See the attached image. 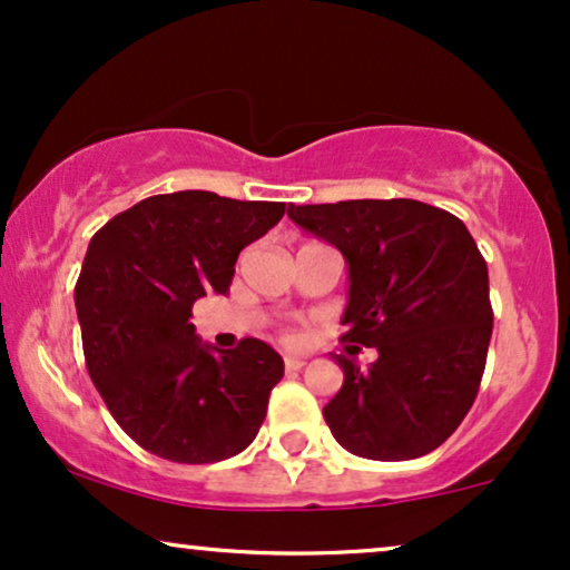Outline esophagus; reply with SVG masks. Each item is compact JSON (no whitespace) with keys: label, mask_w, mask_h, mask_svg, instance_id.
Instances as JSON below:
<instances>
[{"label":"esophagus","mask_w":570,"mask_h":570,"mask_svg":"<svg viewBox=\"0 0 570 570\" xmlns=\"http://www.w3.org/2000/svg\"><path fill=\"white\" fill-rule=\"evenodd\" d=\"M306 364L304 356H285V370H301Z\"/></svg>","instance_id":"obj_1"}]
</instances>
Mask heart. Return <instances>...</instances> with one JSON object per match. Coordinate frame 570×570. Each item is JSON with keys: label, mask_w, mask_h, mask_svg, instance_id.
Instances as JSON below:
<instances>
[{"label": "heart", "mask_w": 570, "mask_h": 570, "mask_svg": "<svg viewBox=\"0 0 570 570\" xmlns=\"http://www.w3.org/2000/svg\"><path fill=\"white\" fill-rule=\"evenodd\" d=\"M285 341H293V335H285Z\"/></svg>", "instance_id": "b5f03b06"}]
</instances>
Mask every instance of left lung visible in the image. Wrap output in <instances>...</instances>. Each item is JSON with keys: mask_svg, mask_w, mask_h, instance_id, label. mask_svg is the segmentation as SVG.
Returning <instances> with one entry per match:
<instances>
[{"mask_svg": "<svg viewBox=\"0 0 570 570\" xmlns=\"http://www.w3.org/2000/svg\"><path fill=\"white\" fill-rule=\"evenodd\" d=\"M301 229L348 264L343 341L377 348L367 370L335 354L341 391L325 406L335 441L367 460L433 452L479 396L491 341L489 269L465 224L420 200L287 206Z\"/></svg>", "mask_w": 570, "mask_h": 570, "instance_id": "obj_1", "label": "left lung"}]
</instances>
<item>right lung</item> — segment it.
<instances>
[{
    "instance_id": "obj_1",
    "label": "right lung",
    "mask_w": 570,
    "mask_h": 570,
    "mask_svg": "<svg viewBox=\"0 0 570 570\" xmlns=\"http://www.w3.org/2000/svg\"><path fill=\"white\" fill-rule=\"evenodd\" d=\"M283 214L285 203L181 189L139 200L89 240L73 293L83 360L116 423L150 454L206 465L256 439L283 356L258 338L208 346L189 317L206 293L229 291L240 250Z\"/></svg>"
}]
</instances>
